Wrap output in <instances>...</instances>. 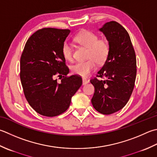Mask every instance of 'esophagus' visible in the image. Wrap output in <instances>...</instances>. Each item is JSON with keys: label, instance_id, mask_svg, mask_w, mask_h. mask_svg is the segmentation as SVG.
I'll list each match as a JSON object with an SVG mask.
<instances>
[{"label": "esophagus", "instance_id": "esophagus-1", "mask_svg": "<svg viewBox=\"0 0 157 157\" xmlns=\"http://www.w3.org/2000/svg\"><path fill=\"white\" fill-rule=\"evenodd\" d=\"M88 83V80H87L86 79V78H83V79H82V84H83V85L87 84Z\"/></svg>", "mask_w": 157, "mask_h": 157}]
</instances>
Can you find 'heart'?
Listing matches in <instances>:
<instances>
[{
	"mask_svg": "<svg viewBox=\"0 0 157 157\" xmlns=\"http://www.w3.org/2000/svg\"><path fill=\"white\" fill-rule=\"evenodd\" d=\"M74 41L77 44L87 48L86 58L88 60L73 64L71 70L73 73L82 77H87L94 69L96 63L103 64L106 62L109 53V45L105 39H98V36L88 30H83L76 35ZM62 53L67 60L73 59L72 48L69 44H64Z\"/></svg>",
	"mask_w": 157,
	"mask_h": 157,
	"instance_id": "b5f03b06",
	"label": "heart"
}]
</instances>
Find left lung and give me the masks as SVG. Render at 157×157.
<instances>
[{
    "label": "left lung",
    "mask_w": 157,
    "mask_h": 157,
    "mask_svg": "<svg viewBox=\"0 0 157 157\" xmlns=\"http://www.w3.org/2000/svg\"><path fill=\"white\" fill-rule=\"evenodd\" d=\"M108 41L109 53L97 77L90 83L94 86L91 99L94 108L108 115L123 108L129 100L136 78V56L129 35L115 21L105 23L99 29Z\"/></svg>",
    "instance_id": "1"
}]
</instances>
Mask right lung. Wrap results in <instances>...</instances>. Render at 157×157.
<instances>
[{
    "label": "right lung",
    "mask_w": 157,
    "mask_h": 157,
    "mask_svg": "<svg viewBox=\"0 0 157 157\" xmlns=\"http://www.w3.org/2000/svg\"><path fill=\"white\" fill-rule=\"evenodd\" d=\"M69 33L68 29L39 30L28 39L21 54L20 79L24 95L42 116L54 117L65 112L82 84L78 75L67 77L69 69L62 48ZM56 75L61 79L60 83L55 79Z\"/></svg>",
    "instance_id": "1"
}]
</instances>
